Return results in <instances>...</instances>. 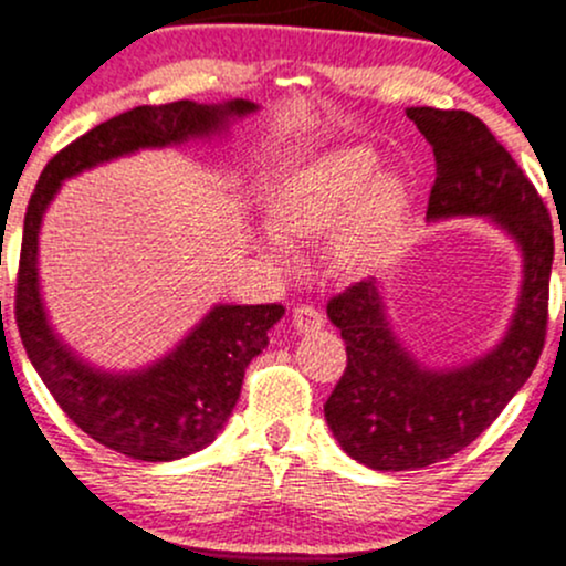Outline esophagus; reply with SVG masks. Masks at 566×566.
Wrapping results in <instances>:
<instances>
[{
    "label": "esophagus",
    "instance_id": "esophagus-1",
    "mask_svg": "<svg viewBox=\"0 0 566 566\" xmlns=\"http://www.w3.org/2000/svg\"><path fill=\"white\" fill-rule=\"evenodd\" d=\"M293 325L301 333L319 331V327L325 325V316H322L319 308H314V306H297L293 312Z\"/></svg>",
    "mask_w": 566,
    "mask_h": 566
}]
</instances>
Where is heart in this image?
Returning <instances> with one entry per match:
<instances>
[{
    "mask_svg": "<svg viewBox=\"0 0 566 566\" xmlns=\"http://www.w3.org/2000/svg\"><path fill=\"white\" fill-rule=\"evenodd\" d=\"M374 153L346 147L284 179L269 201V231L279 241H312L331 231L335 263L365 271L381 263L400 239L408 190L395 174H374Z\"/></svg>",
    "mask_w": 566,
    "mask_h": 566,
    "instance_id": "heart-1",
    "label": "heart"
}]
</instances>
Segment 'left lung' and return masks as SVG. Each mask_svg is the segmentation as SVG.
<instances>
[{"instance_id": "left-lung-1", "label": "left lung", "mask_w": 566, "mask_h": 566, "mask_svg": "<svg viewBox=\"0 0 566 566\" xmlns=\"http://www.w3.org/2000/svg\"><path fill=\"white\" fill-rule=\"evenodd\" d=\"M408 117L434 155L427 217H492L524 250V287L502 344L457 370L413 363L389 331L374 279L331 297L346 368L325 419L340 449L374 470H419L473 443L532 376L548 333L554 222L537 188L470 112L411 107Z\"/></svg>"}]
</instances>
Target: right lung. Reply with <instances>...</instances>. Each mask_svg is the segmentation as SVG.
<instances>
[{
  "instance_id": "1",
  "label": "right lung",
  "mask_w": 566,
  "mask_h": 566,
  "mask_svg": "<svg viewBox=\"0 0 566 566\" xmlns=\"http://www.w3.org/2000/svg\"><path fill=\"white\" fill-rule=\"evenodd\" d=\"M252 102L235 98L222 107L196 102L145 104L98 123L48 160L23 220L15 284V325L23 349L45 387L74 424L96 443L142 462H169L212 443L241 395L247 365L269 344L282 319V303L214 306L169 357L142 374L112 376L80 363L55 338L36 287V233L48 203L72 174L104 160L166 147L188 136H207L228 117L250 115Z\"/></svg>"
}]
</instances>
